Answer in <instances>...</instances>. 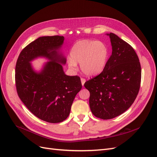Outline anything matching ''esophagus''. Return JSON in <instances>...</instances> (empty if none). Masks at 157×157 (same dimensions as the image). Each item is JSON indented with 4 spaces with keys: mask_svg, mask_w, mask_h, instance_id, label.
I'll return each mask as SVG.
<instances>
[{
    "mask_svg": "<svg viewBox=\"0 0 157 157\" xmlns=\"http://www.w3.org/2000/svg\"><path fill=\"white\" fill-rule=\"evenodd\" d=\"M80 80H81L82 85V86H84V84L85 82H86V79H84V78H81V79H80Z\"/></svg>",
    "mask_w": 157,
    "mask_h": 157,
    "instance_id": "obj_1",
    "label": "esophagus"
}]
</instances>
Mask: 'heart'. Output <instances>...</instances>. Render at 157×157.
I'll list each match as a JSON object with an SVG mask.
<instances>
[{"mask_svg": "<svg viewBox=\"0 0 157 157\" xmlns=\"http://www.w3.org/2000/svg\"><path fill=\"white\" fill-rule=\"evenodd\" d=\"M109 56V50L105 43L92 40H78L73 44L70 51L71 58L67 64L75 70L80 63L82 73L89 77L101 73L105 68Z\"/></svg>", "mask_w": 157, "mask_h": 157, "instance_id": "obj_1", "label": "heart"}]
</instances>
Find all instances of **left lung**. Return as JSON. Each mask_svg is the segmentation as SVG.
I'll list each match as a JSON object with an SVG mask.
<instances>
[{
    "mask_svg": "<svg viewBox=\"0 0 157 157\" xmlns=\"http://www.w3.org/2000/svg\"><path fill=\"white\" fill-rule=\"evenodd\" d=\"M112 54L105 68L96 77L84 83L90 96L93 115L101 119H111L129 109L139 92L141 69L138 56L126 42L113 33Z\"/></svg>",
    "mask_w": 157,
    "mask_h": 157,
    "instance_id": "1",
    "label": "left lung"
}]
</instances>
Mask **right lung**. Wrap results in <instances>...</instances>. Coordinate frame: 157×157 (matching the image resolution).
<instances>
[{
    "label": "right lung",
    "instance_id": "add662e5",
    "mask_svg": "<svg viewBox=\"0 0 157 157\" xmlns=\"http://www.w3.org/2000/svg\"><path fill=\"white\" fill-rule=\"evenodd\" d=\"M63 41V36L38 38L21 52L16 65L18 96L33 115L50 123L68 117L76 95L82 88L79 77L66 75L63 71L66 58L61 52ZM39 57L49 61L36 71L30 62Z\"/></svg>",
    "mask_w": 157,
    "mask_h": 157
}]
</instances>
